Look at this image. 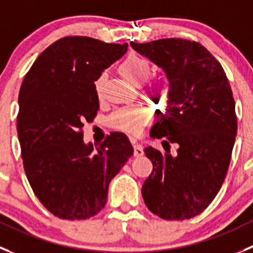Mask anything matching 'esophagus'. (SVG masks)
<instances>
[{
	"label": "esophagus",
	"instance_id": "1",
	"mask_svg": "<svg viewBox=\"0 0 253 253\" xmlns=\"http://www.w3.org/2000/svg\"><path fill=\"white\" fill-rule=\"evenodd\" d=\"M133 155L136 156V157H141V156H143V147L141 145H138V143H134L133 145Z\"/></svg>",
	"mask_w": 253,
	"mask_h": 253
}]
</instances>
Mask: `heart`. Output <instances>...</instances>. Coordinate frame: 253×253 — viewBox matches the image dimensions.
<instances>
[{
    "label": "heart",
    "mask_w": 253,
    "mask_h": 253,
    "mask_svg": "<svg viewBox=\"0 0 253 253\" xmlns=\"http://www.w3.org/2000/svg\"><path fill=\"white\" fill-rule=\"evenodd\" d=\"M120 71L132 84H138L147 79V76L150 75L151 66L145 57L136 55V53H131L121 62ZM103 80H105V76L101 75L94 81V89L98 94L102 91ZM148 119H150V113L145 107H142V106H128V107L116 111L111 117V122H112L113 127L120 129V131L136 134L141 131V128L148 121Z\"/></svg>",
    "instance_id": "1"
}]
</instances>
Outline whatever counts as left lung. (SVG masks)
<instances>
[{
    "label": "left lung",
    "instance_id": "obj_1",
    "mask_svg": "<svg viewBox=\"0 0 253 253\" xmlns=\"http://www.w3.org/2000/svg\"><path fill=\"white\" fill-rule=\"evenodd\" d=\"M166 72L165 115L151 128L166 152L146 147L153 169L142 185L147 209L164 219L201 213L218 193L230 166L237 117L230 82L218 61L196 41L162 39L129 43ZM169 143L179 145L176 158Z\"/></svg>",
    "mask_w": 253,
    "mask_h": 253
}]
</instances>
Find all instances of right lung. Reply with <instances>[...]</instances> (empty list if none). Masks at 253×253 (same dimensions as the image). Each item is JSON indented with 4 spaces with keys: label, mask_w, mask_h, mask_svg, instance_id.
<instances>
[{
    "label": "right lung",
    "mask_w": 253,
    "mask_h": 253,
    "mask_svg": "<svg viewBox=\"0 0 253 253\" xmlns=\"http://www.w3.org/2000/svg\"><path fill=\"white\" fill-rule=\"evenodd\" d=\"M128 44L84 36L57 40L37 57L21 84L17 133L26 176L56 217L86 219L107 201L111 180L133 153L126 134L84 145V124L97 115L94 81Z\"/></svg>",
    "instance_id": "1"
}]
</instances>
